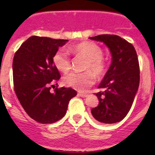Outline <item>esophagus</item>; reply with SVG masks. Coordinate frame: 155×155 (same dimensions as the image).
<instances>
[{
  "mask_svg": "<svg viewBox=\"0 0 155 155\" xmlns=\"http://www.w3.org/2000/svg\"><path fill=\"white\" fill-rule=\"evenodd\" d=\"M78 95L80 96L81 97H86L87 96V94H83V93H78Z\"/></svg>",
  "mask_w": 155,
  "mask_h": 155,
  "instance_id": "34e87169",
  "label": "esophagus"
}]
</instances>
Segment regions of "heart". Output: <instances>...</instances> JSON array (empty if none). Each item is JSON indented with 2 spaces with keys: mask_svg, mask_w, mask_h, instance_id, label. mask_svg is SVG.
<instances>
[{
  "mask_svg": "<svg viewBox=\"0 0 155 155\" xmlns=\"http://www.w3.org/2000/svg\"><path fill=\"white\" fill-rule=\"evenodd\" d=\"M73 52L77 56H82L86 59L85 69L87 71L82 73L72 71L65 75L64 82L68 86L85 91L94 84L95 73L101 76L107 70V63L103 58L104 51L99 45L91 41H85L76 44L72 48ZM53 63L58 70L68 72L71 68V58L68 51L64 48H59L52 57Z\"/></svg>",
  "mask_w": 155,
  "mask_h": 155,
  "instance_id": "1",
  "label": "heart"
}]
</instances>
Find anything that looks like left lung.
Listing matches in <instances>:
<instances>
[{
	"mask_svg": "<svg viewBox=\"0 0 155 155\" xmlns=\"http://www.w3.org/2000/svg\"><path fill=\"white\" fill-rule=\"evenodd\" d=\"M90 39L104 42L109 48L112 62L95 94L99 104L91 109L97 121L112 124L121 121L132 107L140 85V64L134 46L121 37L101 34Z\"/></svg>",
	"mask_w": 155,
	"mask_h": 155,
	"instance_id": "left-lung-1",
	"label": "left lung"
}]
</instances>
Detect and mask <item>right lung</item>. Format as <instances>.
Segmentation results:
<instances>
[{
    "instance_id": "obj_1",
    "label": "right lung",
    "mask_w": 155,
    "mask_h": 155,
    "mask_svg": "<svg viewBox=\"0 0 155 155\" xmlns=\"http://www.w3.org/2000/svg\"><path fill=\"white\" fill-rule=\"evenodd\" d=\"M67 41L32 36L14 55V91L25 111L39 123L51 124L61 119L70 101L77 94L73 88L64 87L56 86L54 92H51L54 84L61 78L52 57Z\"/></svg>"
}]
</instances>
